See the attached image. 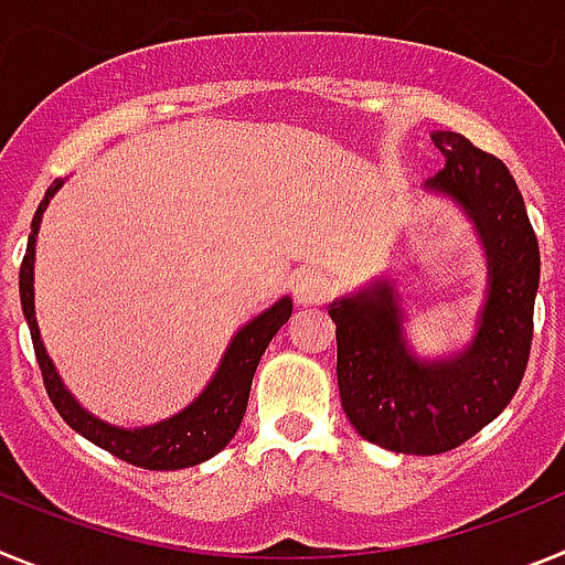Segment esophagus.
<instances>
[{"label": "esophagus", "instance_id": "34e87169", "mask_svg": "<svg viewBox=\"0 0 565 565\" xmlns=\"http://www.w3.org/2000/svg\"><path fill=\"white\" fill-rule=\"evenodd\" d=\"M294 299H297L299 306H319V302H326L333 291V282L326 271H319V268H299L294 274Z\"/></svg>", "mask_w": 565, "mask_h": 565}]
</instances>
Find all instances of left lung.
I'll use <instances>...</instances> for the list:
<instances>
[{"mask_svg":"<svg viewBox=\"0 0 565 565\" xmlns=\"http://www.w3.org/2000/svg\"><path fill=\"white\" fill-rule=\"evenodd\" d=\"M430 138L447 163L424 189L461 209L487 259L472 339L447 356H418L393 277H373L328 306L344 416L362 438L407 456L456 450L501 416L526 371L541 282L537 237L509 169L458 132Z\"/></svg>","mask_w":565,"mask_h":565,"instance_id":"1","label":"left lung"}]
</instances>
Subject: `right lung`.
<instances>
[{
	"label": "right lung",
	"instance_id": "add662e5",
	"mask_svg": "<svg viewBox=\"0 0 565 565\" xmlns=\"http://www.w3.org/2000/svg\"><path fill=\"white\" fill-rule=\"evenodd\" d=\"M64 186V181H53V186L44 192V201L39 203L33 223H30L28 252H24L22 268H19V297H22V311L28 319L33 348H36L39 367H42L44 387L58 411V416L82 433L87 441H93L102 450L113 452L121 461L135 463L143 469H183L194 463L209 461L212 456L226 447L239 430V422L246 416L248 393H252V379L257 371L259 356L266 353L268 342L277 337V331L291 319L294 302L291 297H279L271 308L248 319L228 342L221 364L209 384L192 402L163 422L143 424V427H118L104 418L84 411L78 398L67 391V384L58 376L56 364L50 359L47 348L42 342L36 322V306H33V266H36V237L42 217L47 212L53 194Z\"/></svg>",
	"mask_w": 565,
	"mask_h": 565
}]
</instances>
